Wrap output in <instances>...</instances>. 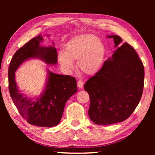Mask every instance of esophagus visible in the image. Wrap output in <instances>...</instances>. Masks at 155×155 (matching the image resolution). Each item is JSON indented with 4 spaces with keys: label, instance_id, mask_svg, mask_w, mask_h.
Returning <instances> with one entry per match:
<instances>
[{
    "label": "esophagus",
    "instance_id": "obj_1",
    "mask_svg": "<svg viewBox=\"0 0 155 155\" xmlns=\"http://www.w3.org/2000/svg\"><path fill=\"white\" fill-rule=\"evenodd\" d=\"M77 86L78 88H82L83 87V82L82 81H78L77 82Z\"/></svg>",
    "mask_w": 155,
    "mask_h": 155
}]
</instances>
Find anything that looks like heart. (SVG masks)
Segmentation results:
<instances>
[{"label": "heart", "mask_w": 155, "mask_h": 155, "mask_svg": "<svg viewBox=\"0 0 155 155\" xmlns=\"http://www.w3.org/2000/svg\"><path fill=\"white\" fill-rule=\"evenodd\" d=\"M106 54V47L99 38L88 33L76 36L69 41L66 45L65 52L58 53V60L67 70L73 68L72 61H77L78 67L83 73L94 75L103 67Z\"/></svg>", "instance_id": "1"}]
</instances>
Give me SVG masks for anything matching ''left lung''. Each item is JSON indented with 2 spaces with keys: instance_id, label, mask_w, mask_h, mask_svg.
<instances>
[{
  "instance_id": "8db88e82",
  "label": "left lung",
  "mask_w": 155,
  "mask_h": 155,
  "mask_svg": "<svg viewBox=\"0 0 155 155\" xmlns=\"http://www.w3.org/2000/svg\"><path fill=\"white\" fill-rule=\"evenodd\" d=\"M115 50L103 67L85 83L89 94L88 116L97 124H110L125 120L133 113L142 97L144 69L134 49L117 35Z\"/></svg>"
}]
</instances>
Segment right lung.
<instances>
[{"mask_svg": "<svg viewBox=\"0 0 155 155\" xmlns=\"http://www.w3.org/2000/svg\"><path fill=\"white\" fill-rule=\"evenodd\" d=\"M43 39L39 35L15 52L8 68V89L18 112L29 124L52 127L60 123L66 103L77 92L75 78L54 73L47 68L43 90L39 96L34 98L22 94L15 80V72L23 62L30 59H39L48 65L57 64V52L54 42L51 46L45 47L41 45Z\"/></svg>", "mask_w": 155, "mask_h": 155, "instance_id": "1", "label": "right lung"}]
</instances>
